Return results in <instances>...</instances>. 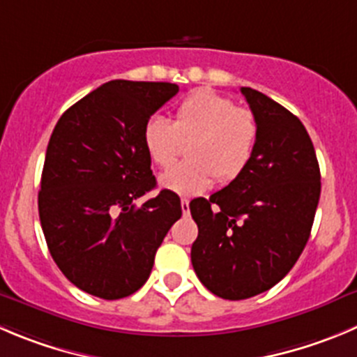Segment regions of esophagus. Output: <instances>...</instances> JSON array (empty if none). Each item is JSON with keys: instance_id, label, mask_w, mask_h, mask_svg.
I'll use <instances>...</instances> for the list:
<instances>
[{"instance_id": "esophagus-1", "label": "esophagus", "mask_w": 357, "mask_h": 357, "mask_svg": "<svg viewBox=\"0 0 357 357\" xmlns=\"http://www.w3.org/2000/svg\"><path fill=\"white\" fill-rule=\"evenodd\" d=\"M181 206H182V212H184V213H189V199L182 198Z\"/></svg>"}]
</instances>
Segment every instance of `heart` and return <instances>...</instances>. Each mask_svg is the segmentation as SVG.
<instances>
[{
    "label": "heart",
    "instance_id": "obj_1",
    "mask_svg": "<svg viewBox=\"0 0 357 357\" xmlns=\"http://www.w3.org/2000/svg\"><path fill=\"white\" fill-rule=\"evenodd\" d=\"M259 126L250 108L235 107L231 98L213 89H198L176 105L173 121L149 119L144 147L149 159L166 168L188 144V158L159 176V185L181 196L205 192L217 181H233L245 169L256 151Z\"/></svg>",
    "mask_w": 357,
    "mask_h": 357
}]
</instances>
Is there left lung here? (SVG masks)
Instances as JSON below:
<instances>
[{
    "mask_svg": "<svg viewBox=\"0 0 357 357\" xmlns=\"http://www.w3.org/2000/svg\"><path fill=\"white\" fill-rule=\"evenodd\" d=\"M240 91L259 126L256 151L235 181L189 203L198 224L192 268L224 300L256 296L289 273L321 196L317 155L300 119L259 91Z\"/></svg>",
    "mask_w": 357,
    "mask_h": 357,
    "instance_id": "8db88e82",
    "label": "left lung"
}]
</instances>
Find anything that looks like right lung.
Instances as JSON below:
<instances>
[{
  "instance_id": "add662e5",
  "label": "right lung",
  "mask_w": 357,
  "mask_h": 357,
  "mask_svg": "<svg viewBox=\"0 0 357 357\" xmlns=\"http://www.w3.org/2000/svg\"><path fill=\"white\" fill-rule=\"evenodd\" d=\"M178 86L110 80L57 121L49 140L38 212L50 256L71 284L103 300L137 293L175 220L181 198L155 188L144 126Z\"/></svg>"
}]
</instances>
